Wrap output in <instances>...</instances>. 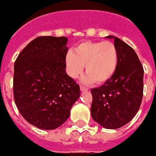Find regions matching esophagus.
Masks as SVG:
<instances>
[{
	"label": "esophagus",
	"instance_id": "esophagus-1",
	"mask_svg": "<svg viewBox=\"0 0 156 156\" xmlns=\"http://www.w3.org/2000/svg\"><path fill=\"white\" fill-rule=\"evenodd\" d=\"M80 90H81V91H88L89 89H88V88H86V87H84V86H80Z\"/></svg>",
	"mask_w": 156,
	"mask_h": 156
}]
</instances>
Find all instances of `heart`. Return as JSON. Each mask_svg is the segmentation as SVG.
<instances>
[{"instance_id":"heart-1","label":"heart","mask_w":156,"mask_h":156,"mask_svg":"<svg viewBox=\"0 0 156 156\" xmlns=\"http://www.w3.org/2000/svg\"><path fill=\"white\" fill-rule=\"evenodd\" d=\"M65 65L70 78H78L85 66L88 74L83 78V83H104L116 73L118 51L111 41H83L75 46L74 51L66 54Z\"/></svg>"}]
</instances>
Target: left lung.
<instances>
[{
  "label": "left lung",
  "instance_id": "left-lung-1",
  "mask_svg": "<svg viewBox=\"0 0 156 156\" xmlns=\"http://www.w3.org/2000/svg\"><path fill=\"white\" fill-rule=\"evenodd\" d=\"M118 66L115 74L99 88L91 89V116L107 129L123 127L139 110L144 91V68L134 50L115 36Z\"/></svg>",
  "mask_w": 156,
  "mask_h": 156
}]
</instances>
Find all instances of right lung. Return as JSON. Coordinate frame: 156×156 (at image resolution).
I'll use <instances>...</instances> for the list:
<instances>
[{
    "instance_id": "1",
    "label": "right lung",
    "mask_w": 156,
    "mask_h": 156,
    "mask_svg": "<svg viewBox=\"0 0 156 156\" xmlns=\"http://www.w3.org/2000/svg\"><path fill=\"white\" fill-rule=\"evenodd\" d=\"M67 44L66 37H38L14 63L15 103L23 117L40 129L62 125L80 96L79 85L65 70Z\"/></svg>"
}]
</instances>
